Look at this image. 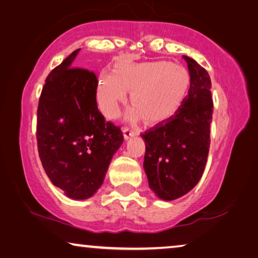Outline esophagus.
Segmentation results:
<instances>
[{
	"label": "esophagus",
	"mask_w": 258,
	"mask_h": 258,
	"mask_svg": "<svg viewBox=\"0 0 258 258\" xmlns=\"http://www.w3.org/2000/svg\"><path fill=\"white\" fill-rule=\"evenodd\" d=\"M122 132H124V138L126 139V140H127V139L133 138V137L139 136V131L138 130H132V128H128V127L122 128Z\"/></svg>",
	"instance_id": "1"
}]
</instances>
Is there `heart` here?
I'll list each match as a JSON object with an SVG mask.
<instances>
[{
  "label": "heart",
  "mask_w": 258,
  "mask_h": 258,
  "mask_svg": "<svg viewBox=\"0 0 258 258\" xmlns=\"http://www.w3.org/2000/svg\"><path fill=\"white\" fill-rule=\"evenodd\" d=\"M190 77L185 68L164 60L138 64L118 63L114 71H103L97 84L99 108L109 119H114L128 99L134 107L127 117L138 121L146 117L151 124L173 117L189 91Z\"/></svg>",
  "instance_id": "obj_1"
}]
</instances>
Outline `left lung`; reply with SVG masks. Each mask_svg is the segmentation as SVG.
<instances>
[{"label":"left lung","mask_w":258,"mask_h":258,"mask_svg":"<svg viewBox=\"0 0 258 258\" xmlns=\"http://www.w3.org/2000/svg\"><path fill=\"white\" fill-rule=\"evenodd\" d=\"M182 57L190 76L188 95L173 117L142 134L149 187L165 201L180 198L198 185L210 148L214 103L209 73L193 58Z\"/></svg>","instance_id":"left-lung-1"}]
</instances>
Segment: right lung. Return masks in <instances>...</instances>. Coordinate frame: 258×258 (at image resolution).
<instances>
[{
  "label": "right lung",
  "instance_id": "add662e5",
  "mask_svg": "<svg viewBox=\"0 0 258 258\" xmlns=\"http://www.w3.org/2000/svg\"><path fill=\"white\" fill-rule=\"evenodd\" d=\"M79 50L47 77L38 105L36 140L51 182L69 198L86 200L103 183L124 136L97 109L95 73L73 68Z\"/></svg>",
  "mask_w": 258,
  "mask_h": 258
}]
</instances>
